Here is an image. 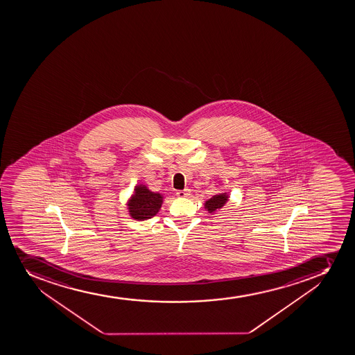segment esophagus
I'll return each instance as SVG.
<instances>
[{
  "label": "esophagus",
  "instance_id": "esophagus-1",
  "mask_svg": "<svg viewBox=\"0 0 355 355\" xmlns=\"http://www.w3.org/2000/svg\"><path fill=\"white\" fill-rule=\"evenodd\" d=\"M175 194H177V197L189 198L191 196V192L190 190L178 191Z\"/></svg>",
  "mask_w": 355,
  "mask_h": 355
}]
</instances>
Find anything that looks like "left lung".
<instances>
[{
	"instance_id": "1",
	"label": "left lung",
	"mask_w": 355,
	"mask_h": 355,
	"mask_svg": "<svg viewBox=\"0 0 355 355\" xmlns=\"http://www.w3.org/2000/svg\"><path fill=\"white\" fill-rule=\"evenodd\" d=\"M228 194L227 193L216 194V196L211 197V199H208V200L205 202V208H206L209 213H214V211H218V209L225 206V202L228 201Z\"/></svg>"
}]
</instances>
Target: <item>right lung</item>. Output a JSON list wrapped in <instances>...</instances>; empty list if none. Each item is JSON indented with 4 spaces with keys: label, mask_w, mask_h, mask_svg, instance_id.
I'll return each mask as SVG.
<instances>
[{
    "label": "right lung",
    "mask_w": 355,
    "mask_h": 355,
    "mask_svg": "<svg viewBox=\"0 0 355 355\" xmlns=\"http://www.w3.org/2000/svg\"><path fill=\"white\" fill-rule=\"evenodd\" d=\"M163 204V196L151 192L146 185H137L128 200V211L134 220L144 221L157 214Z\"/></svg>",
    "instance_id": "1"
}]
</instances>
